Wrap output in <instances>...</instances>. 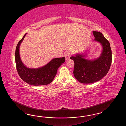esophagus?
<instances>
[{"label": "esophagus", "instance_id": "1", "mask_svg": "<svg viewBox=\"0 0 126 126\" xmlns=\"http://www.w3.org/2000/svg\"><path fill=\"white\" fill-rule=\"evenodd\" d=\"M71 55V54L70 51H67L65 54V57H66V59L68 60L70 58Z\"/></svg>", "mask_w": 126, "mask_h": 126}]
</instances>
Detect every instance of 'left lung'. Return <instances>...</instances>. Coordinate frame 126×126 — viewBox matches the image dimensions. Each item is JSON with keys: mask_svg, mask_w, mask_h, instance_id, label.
Wrapping results in <instances>:
<instances>
[{"mask_svg": "<svg viewBox=\"0 0 126 126\" xmlns=\"http://www.w3.org/2000/svg\"><path fill=\"white\" fill-rule=\"evenodd\" d=\"M94 40L101 43L103 50L100 57L94 60L84 59V55L77 54L70 59L74 61V75L79 82L83 84L95 83L107 74L111 64L112 52L110 44L101 32L93 31Z\"/></svg>", "mask_w": 126, "mask_h": 126, "instance_id": "left-lung-1", "label": "left lung"}]
</instances>
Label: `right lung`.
Listing matches in <instances>:
<instances>
[{
    "label": "right lung",
    "mask_w": 126,
    "mask_h": 126,
    "mask_svg": "<svg viewBox=\"0 0 126 126\" xmlns=\"http://www.w3.org/2000/svg\"><path fill=\"white\" fill-rule=\"evenodd\" d=\"M26 34L18 42L15 51V61L18 74L24 81L31 85L38 86L48 84L53 80L58 68L65 61V57L53 59L46 65L40 68H27L22 63L19 54L20 45Z\"/></svg>",
    "instance_id": "add662e5"
}]
</instances>
